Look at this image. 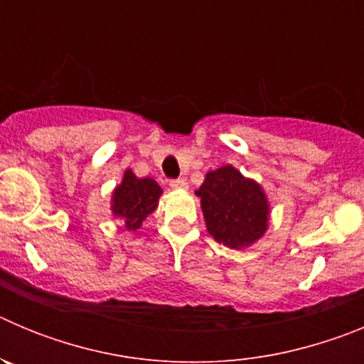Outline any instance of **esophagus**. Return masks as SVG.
<instances>
[{
    "mask_svg": "<svg viewBox=\"0 0 364 364\" xmlns=\"http://www.w3.org/2000/svg\"><path fill=\"white\" fill-rule=\"evenodd\" d=\"M169 186H171V189H188V182H186L184 178L171 180V182H169Z\"/></svg>",
    "mask_w": 364,
    "mask_h": 364,
    "instance_id": "obj_1",
    "label": "esophagus"
}]
</instances>
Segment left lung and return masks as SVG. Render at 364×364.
<instances>
[{"mask_svg": "<svg viewBox=\"0 0 364 364\" xmlns=\"http://www.w3.org/2000/svg\"><path fill=\"white\" fill-rule=\"evenodd\" d=\"M195 195L200 197L205 228L218 244L242 250L268 230L269 202L264 189L230 164L205 173Z\"/></svg>", "mask_w": 364, "mask_h": 364, "instance_id": "obj_1", "label": "left lung"}]
</instances>
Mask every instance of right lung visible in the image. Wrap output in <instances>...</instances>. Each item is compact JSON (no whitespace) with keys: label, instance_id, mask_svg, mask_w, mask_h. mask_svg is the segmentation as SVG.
<instances>
[{"label":"right lung","instance_id":"add662e5","mask_svg":"<svg viewBox=\"0 0 364 364\" xmlns=\"http://www.w3.org/2000/svg\"><path fill=\"white\" fill-rule=\"evenodd\" d=\"M162 188L156 180L138 178L131 169H125L124 178L114 188L111 197V211L114 218L124 222L127 231H136L142 228V222L159 208V198Z\"/></svg>","mask_w":364,"mask_h":364}]
</instances>
